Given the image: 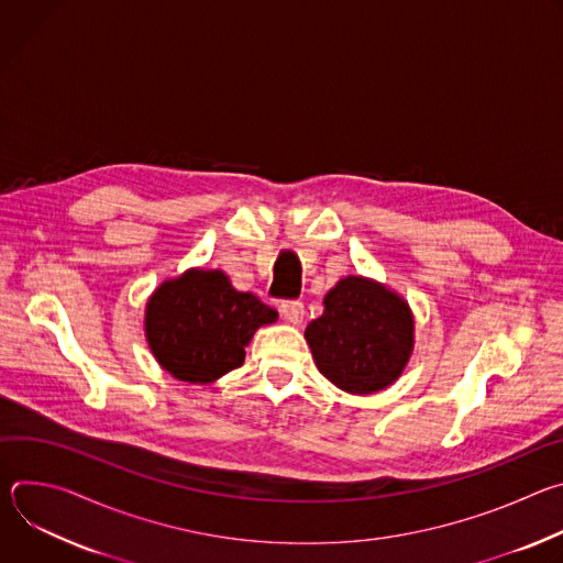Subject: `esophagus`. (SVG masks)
Returning a JSON list of instances; mask_svg holds the SVG:
<instances>
[{
	"mask_svg": "<svg viewBox=\"0 0 563 563\" xmlns=\"http://www.w3.org/2000/svg\"><path fill=\"white\" fill-rule=\"evenodd\" d=\"M280 311H283V316H285V320H289L291 325H300V323H302V318H305V307H302V302H298V300L283 302V305H280Z\"/></svg>",
	"mask_w": 563,
	"mask_h": 563,
	"instance_id": "obj_1",
	"label": "esophagus"
}]
</instances>
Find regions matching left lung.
Here are the masks:
<instances>
[{
	"label": "left lung",
	"mask_w": 563,
	"mask_h": 563,
	"mask_svg": "<svg viewBox=\"0 0 563 563\" xmlns=\"http://www.w3.org/2000/svg\"><path fill=\"white\" fill-rule=\"evenodd\" d=\"M305 341L318 372L347 394H374L404 374L415 350V313L404 296L365 276L341 278Z\"/></svg>",
	"instance_id": "8db88e82"
}]
</instances>
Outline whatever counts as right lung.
<instances>
[{"label": "right lung", "instance_id": "add662e5", "mask_svg": "<svg viewBox=\"0 0 563 563\" xmlns=\"http://www.w3.org/2000/svg\"><path fill=\"white\" fill-rule=\"evenodd\" d=\"M276 320V309L238 291L224 272L191 267L148 296L144 336L159 367L205 385L243 365L256 330Z\"/></svg>", "mask_w": 563, "mask_h": 563}]
</instances>
